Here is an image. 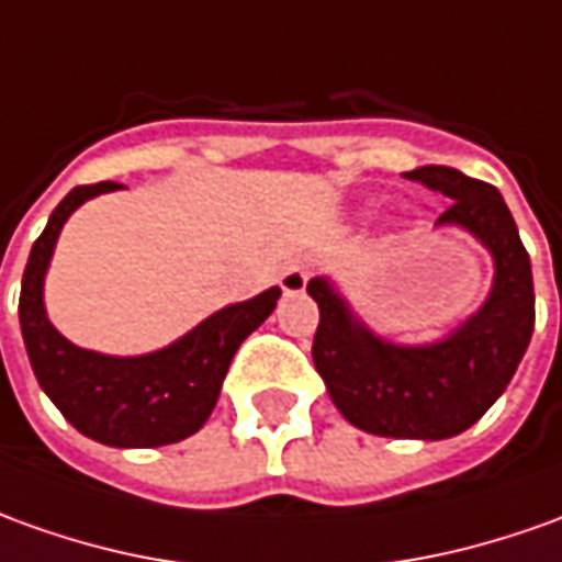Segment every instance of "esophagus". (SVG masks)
I'll use <instances>...</instances> for the list:
<instances>
[{"label":"esophagus","instance_id":"1","mask_svg":"<svg viewBox=\"0 0 562 562\" xmlns=\"http://www.w3.org/2000/svg\"><path fill=\"white\" fill-rule=\"evenodd\" d=\"M308 274H312L308 259H296V262H290L288 269L281 272V288H284V293H303L305 284H308Z\"/></svg>","mask_w":562,"mask_h":562}]
</instances>
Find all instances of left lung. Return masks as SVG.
<instances>
[{"label": "left lung", "mask_w": 562, "mask_h": 562, "mask_svg": "<svg viewBox=\"0 0 562 562\" xmlns=\"http://www.w3.org/2000/svg\"><path fill=\"white\" fill-rule=\"evenodd\" d=\"M406 180L452 199L437 226H462L490 247V300L443 342L406 348L373 336L327 281L312 278L308 293L321 308L312 361L333 404L361 431L443 440L471 428L508 389L536 327L532 266L495 186L443 165L409 170Z\"/></svg>", "instance_id": "1"}]
</instances>
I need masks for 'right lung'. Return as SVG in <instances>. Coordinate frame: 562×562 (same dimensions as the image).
<instances>
[{
  "label": "right lung",
  "mask_w": 562,
  "mask_h": 562,
  "mask_svg": "<svg viewBox=\"0 0 562 562\" xmlns=\"http://www.w3.org/2000/svg\"><path fill=\"white\" fill-rule=\"evenodd\" d=\"M112 189L119 183L76 186L54 207L26 259L18 315L38 385L69 425L106 447L146 450L177 443L207 422L235 351L272 315L281 290L272 288L247 303L220 308L173 346L143 358H106L72 346L45 318L42 281L67 216L81 201Z\"/></svg>",
  "instance_id": "add662e5"
}]
</instances>
